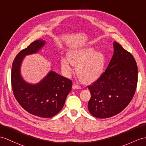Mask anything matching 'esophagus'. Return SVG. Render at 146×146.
I'll use <instances>...</instances> for the list:
<instances>
[{"label": "esophagus", "instance_id": "34e87169", "mask_svg": "<svg viewBox=\"0 0 146 146\" xmlns=\"http://www.w3.org/2000/svg\"><path fill=\"white\" fill-rule=\"evenodd\" d=\"M80 87H79V85H77V84H74L72 85V89L73 90H77V89H80Z\"/></svg>", "mask_w": 146, "mask_h": 146}]
</instances>
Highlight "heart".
Returning <instances> with one entry per match:
<instances>
[{"label": "heart", "mask_w": 146, "mask_h": 146, "mask_svg": "<svg viewBox=\"0 0 146 146\" xmlns=\"http://www.w3.org/2000/svg\"><path fill=\"white\" fill-rule=\"evenodd\" d=\"M106 57L92 47L76 48L68 53V59H61V67L67 75L72 72V65L77 66L76 72L80 80L86 84L97 81L104 74Z\"/></svg>", "instance_id": "obj_1"}]
</instances>
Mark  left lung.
Wrapping results in <instances>:
<instances>
[{"label": "left lung", "mask_w": 146, "mask_h": 146, "mask_svg": "<svg viewBox=\"0 0 146 146\" xmlns=\"http://www.w3.org/2000/svg\"><path fill=\"white\" fill-rule=\"evenodd\" d=\"M105 72L88 86L91 98L88 104L90 114L98 118L118 114L132 100L137 83V66L134 57L118 42Z\"/></svg>", "instance_id": "8db88e82"}]
</instances>
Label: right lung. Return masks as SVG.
<instances>
[{
  "mask_svg": "<svg viewBox=\"0 0 146 146\" xmlns=\"http://www.w3.org/2000/svg\"><path fill=\"white\" fill-rule=\"evenodd\" d=\"M45 44V40H36L17 55L12 66L11 81L13 94L23 109L41 118H51L63 108L72 89V81L51 70L36 84L27 82L21 74L25 56L39 52Z\"/></svg>",
  "mask_w": 146,
  "mask_h": 146,
  "instance_id": "right-lung-1",
  "label": "right lung"
}]
</instances>
